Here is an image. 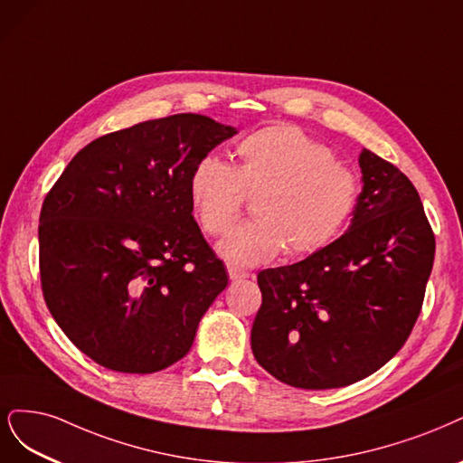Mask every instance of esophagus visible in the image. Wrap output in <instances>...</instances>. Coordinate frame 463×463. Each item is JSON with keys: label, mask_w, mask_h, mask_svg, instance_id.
Listing matches in <instances>:
<instances>
[{"label": "esophagus", "mask_w": 463, "mask_h": 463, "mask_svg": "<svg viewBox=\"0 0 463 463\" xmlns=\"http://www.w3.org/2000/svg\"><path fill=\"white\" fill-rule=\"evenodd\" d=\"M228 274H230V279H233V281L249 278V272H247V269H243V268H237V266H230V264H228Z\"/></svg>", "instance_id": "34e87169"}]
</instances>
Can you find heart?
<instances>
[{
    "instance_id": "1",
    "label": "heart",
    "mask_w": 463,
    "mask_h": 463,
    "mask_svg": "<svg viewBox=\"0 0 463 463\" xmlns=\"http://www.w3.org/2000/svg\"><path fill=\"white\" fill-rule=\"evenodd\" d=\"M237 166L206 155L189 178V201L204 233H226L247 197L259 218L235 226L218 245L237 266L324 249L341 233L358 203L356 174L335 153L293 124H272L237 143Z\"/></svg>"
}]
</instances>
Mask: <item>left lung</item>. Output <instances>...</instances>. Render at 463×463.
I'll use <instances>...</instances> for the list:
<instances>
[{"mask_svg":"<svg viewBox=\"0 0 463 463\" xmlns=\"http://www.w3.org/2000/svg\"><path fill=\"white\" fill-rule=\"evenodd\" d=\"M353 224L291 266L259 274L250 331L262 368L298 389H337L372 375L410 337L435 260L418 189L385 158L360 153Z\"/></svg>","mask_w":463,"mask_h":463,"instance_id":"left-lung-1","label":"left lung"}]
</instances>
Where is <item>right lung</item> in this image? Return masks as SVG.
<instances>
[{"instance_id": "obj_1", "label": "right lung", "mask_w": 463, "mask_h": 463, "mask_svg": "<svg viewBox=\"0 0 463 463\" xmlns=\"http://www.w3.org/2000/svg\"><path fill=\"white\" fill-rule=\"evenodd\" d=\"M237 134L182 113L101 136L74 155L40 213V278L57 326L122 373L184 358L228 274L194 220L189 178Z\"/></svg>"}]
</instances>
